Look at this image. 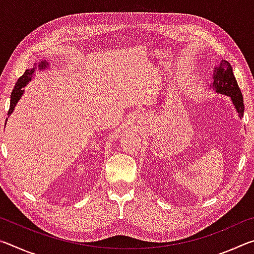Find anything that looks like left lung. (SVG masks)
Instances as JSON below:
<instances>
[{"instance_id":"8db88e82","label":"left lung","mask_w":254,"mask_h":254,"mask_svg":"<svg viewBox=\"0 0 254 254\" xmlns=\"http://www.w3.org/2000/svg\"><path fill=\"white\" fill-rule=\"evenodd\" d=\"M210 87L214 89L215 93L229 96L233 103L235 111L238 112L239 118H243V96L229 62L222 59L220 65L214 67L213 83L210 84Z\"/></svg>"}]
</instances>
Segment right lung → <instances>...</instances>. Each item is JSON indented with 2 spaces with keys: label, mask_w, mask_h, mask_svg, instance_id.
Returning <instances> with one entry per match:
<instances>
[{
  "label": "right lung",
  "mask_w": 254,
  "mask_h": 254,
  "mask_svg": "<svg viewBox=\"0 0 254 254\" xmlns=\"http://www.w3.org/2000/svg\"><path fill=\"white\" fill-rule=\"evenodd\" d=\"M50 67V64L48 63V60H39V63L34 64L32 68H29V69H25L24 74L20 77L18 79V81L15 83V86L13 88V91L11 93V100H10V109H8L7 112V118L13 113V111L15 109V105L18 104V102L20 101V98L22 97L24 89L23 87H25L30 81H31L33 75H36V70H45L47 68ZM7 121V119H6ZM6 124V123H5Z\"/></svg>",
  "instance_id": "1"
}]
</instances>
